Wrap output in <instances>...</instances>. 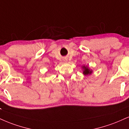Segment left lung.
Segmentation results:
<instances>
[{
    "label": "left lung",
    "mask_w": 129,
    "mask_h": 129,
    "mask_svg": "<svg viewBox=\"0 0 129 129\" xmlns=\"http://www.w3.org/2000/svg\"><path fill=\"white\" fill-rule=\"evenodd\" d=\"M83 68V74H84L85 76H87V75H89L92 73V70H90L88 69V67L86 66H83L82 67Z\"/></svg>",
    "instance_id": "8db88e82"
}]
</instances>
